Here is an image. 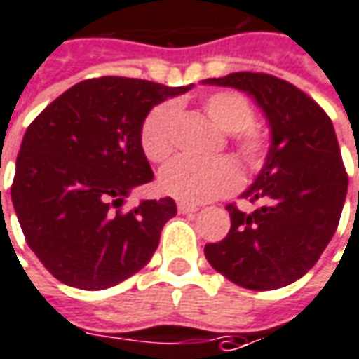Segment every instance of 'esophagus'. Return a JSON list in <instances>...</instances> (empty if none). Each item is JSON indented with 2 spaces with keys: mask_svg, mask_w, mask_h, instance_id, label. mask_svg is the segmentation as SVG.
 <instances>
[{
  "mask_svg": "<svg viewBox=\"0 0 359 359\" xmlns=\"http://www.w3.org/2000/svg\"><path fill=\"white\" fill-rule=\"evenodd\" d=\"M177 208H179V214H194V212H198V205L188 204V202H179Z\"/></svg>",
  "mask_w": 359,
  "mask_h": 359,
  "instance_id": "esophagus-1",
  "label": "esophagus"
}]
</instances>
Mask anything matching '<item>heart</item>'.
Wrapping results in <instances>:
<instances>
[{"instance_id":"b5f03b06","label":"heart","mask_w":359,"mask_h":359,"mask_svg":"<svg viewBox=\"0 0 359 359\" xmlns=\"http://www.w3.org/2000/svg\"><path fill=\"white\" fill-rule=\"evenodd\" d=\"M205 116L225 134H235L237 154L249 167H257L266 155V137L252 126L255 110L243 95L233 91H217L202 101ZM175 126L177 107L165 102L155 107L140 132V144L145 157L154 163H163L175 149ZM241 177L237 167L227 159L194 161L175 159L159 175V188L167 196L180 202L202 204L225 196L239 187Z\"/></svg>"}]
</instances>
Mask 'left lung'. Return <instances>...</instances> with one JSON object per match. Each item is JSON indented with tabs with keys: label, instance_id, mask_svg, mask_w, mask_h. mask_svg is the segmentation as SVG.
Here are the masks:
<instances>
[{
	"label": "left lung",
	"instance_id": "obj_1",
	"mask_svg": "<svg viewBox=\"0 0 359 359\" xmlns=\"http://www.w3.org/2000/svg\"><path fill=\"white\" fill-rule=\"evenodd\" d=\"M202 83L247 93L270 128L264 165L241 194L257 210L227 205L231 229L205 245V258L247 290L293 284L327 249L344 208L348 177L334 126L311 97L274 75L237 72Z\"/></svg>",
	"mask_w": 359,
	"mask_h": 359
}]
</instances>
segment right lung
<instances>
[{
    "instance_id": "add662e5",
    "label": "right lung",
    "mask_w": 359,
    "mask_h": 359,
    "mask_svg": "<svg viewBox=\"0 0 359 359\" xmlns=\"http://www.w3.org/2000/svg\"><path fill=\"white\" fill-rule=\"evenodd\" d=\"M192 89L130 79H85L27 128L11 187L27 245L56 280L107 290L151 260L172 198L120 212L134 188L154 180L140 144L149 110Z\"/></svg>"
}]
</instances>
